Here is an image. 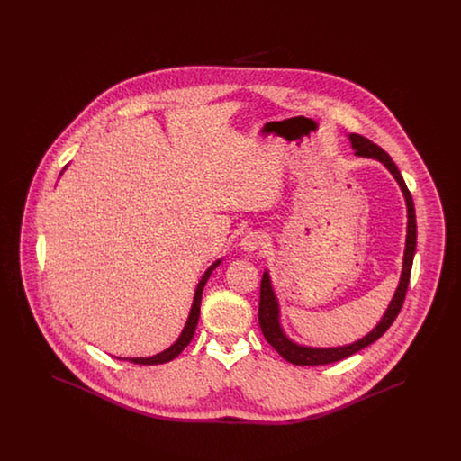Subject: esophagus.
<instances>
[{"instance_id":"esophagus-1","label":"esophagus","mask_w":461,"mask_h":461,"mask_svg":"<svg viewBox=\"0 0 461 461\" xmlns=\"http://www.w3.org/2000/svg\"><path fill=\"white\" fill-rule=\"evenodd\" d=\"M264 241H266V235L261 231H249L241 239V249L243 250H256V249L263 247Z\"/></svg>"}]
</instances>
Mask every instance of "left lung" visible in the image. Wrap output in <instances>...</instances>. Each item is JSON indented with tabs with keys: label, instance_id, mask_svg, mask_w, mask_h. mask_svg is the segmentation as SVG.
<instances>
[{
	"label": "left lung",
	"instance_id": "8db88e82",
	"mask_svg": "<svg viewBox=\"0 0 461 461\" xmlns=\"http://www.w3.org/2000/svg\"><path fill=\"white\" fill-rule=\"evenodd\" d=\"M351 140L354 154L359 157H370L380 160L395 177V181L399 183L404 198H406V207H408V235H406V249H404V263H402V275H401V282L395 290L394 299L391 301V304L387 307L382 321L375 327V329L363 337L361 340L354 342L351 346H344V348H330V349H314V348H303L294 344L292 340H288L285 333L282 331L280 321H278V303L276 297L273 294L271 282L267 276V271L263 275L261 280V295H259V327L263 330L264 339L269 342V346H273V349L278 352L284 359L292 365H299V366H318V365H329L340 361L344 357H349L352 354H356L361 349H365L366 346L373 344L375 340H378L389 327L394 323L401 307L404 304V297H406V290L410 284V275H411V266H413V258H415V249H417V216H415V203L411 194L402 179V176L399 173L394 160L391 158V155L385 150H382L378 145H375L368 138L352 132L349 136Z\"/></svg>",
	"mask_w": 461,
	"mask_h": 461
}]
</instances>
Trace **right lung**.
I'll return each mask as SVG.
<instances>
[{"label": "right lung", "mask_w": 461, "mask_h": 461, "mask_svg": "<svg viewBox=\"0 0 461 461\" xmlns=\"http://www.w3.org/2000/svg\"><path fill=\"white\" fill-rule=\"evenodd\" d=\"M220 263L221 261H216V263L212 264V266L203 273L202 280L198 282L197 290H195V297H194V304H192V311H190V316H188V321H186L185 329L181 331V335H179V339L176 340L175 344H173L169 349H166V351L160 352V354H157V356H152V357H132V359L130 357L131 363H134V365H160V363H167V361L175 359L176 356L190 344V340L194 339L195 329H197L198 316H200V303H202V290H203V286L207 284L211 273L220 266ZM117 359H121V357H117ZM126 359H128V357H126Z\"/></svg>", "instance_id": "right-lung-1"}]
</instances>
